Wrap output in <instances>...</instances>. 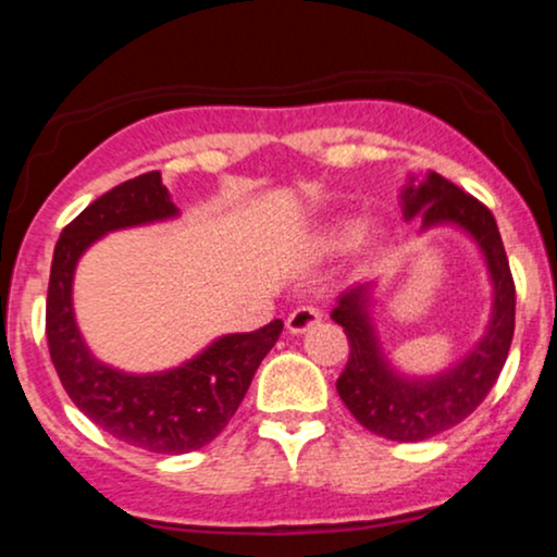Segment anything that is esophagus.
I'll list each match as a JSON object with an SVG mask.
<instances>
[{"mask_svg": "<svg viewBox=\"0 0 557 557\" xmlns=\"http://www.w3.org/2000/svg\"><path fill=\"white\" fill-rule=\"evenodd\" d=\"M319 322H322V311L314 309V306H298L296 311H290L285 327L290 335H304L306 330L317 327Z\"/></svg>", "mask_w": 557, "mask_h": 557, "instance_id": "esophagus-1", "label": "esophagus"}]
</instances>
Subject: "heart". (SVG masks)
Wrapping results in <instances>:
<instances>
[{"mask_svg":"<svg viewBox=\"0 0 557 557\" xmlns=\"http://www.w3.org/2000/svg\"><path fill=\"white\" fill-rule=\"evenodd\" d=\"M361 238H363L361 222L337 220L317 235V246L322 248L324 253H341V251H348V248H354Z\"/></svg>","mask_w":557,"mask_h":557,"instance_id":"obj_1","label":"heart"}]
</instances>
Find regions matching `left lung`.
<instances>
[{"instance_id": "1", "label": "left lung", "mask_w": 557, "mask_h": 557, "mask_svg": "<svg viewBox=\"0 0 557 557\" xmlns=\"http://www.w3.org/2000/svg\"><path fill=\"white\" fill-rule=\"evenodd\" d=\"M406 220L419 216L421 233L432 227H456L474 240L487 264L492 311L484 335L469 354L437 374L400 372L387 359L372 322L374 280L350 285L337 296L332 319L345 330L350 345L348 363L337 376V395L361 426L395 443H419L461 424L487 398L503 372L513 341L516 287L495 216L482 201L463 194L437 172L408 175L400 190Z\"/></svg>"}]
</instances>
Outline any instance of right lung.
<instances>
[{"instance_id":"right-lung-1","label":"right lung","mask_w":557,"mask_h":557,"mask_svg":"<svg viewBox=\"0 0 557 557\" xmlns=\"http://www.w3.org/2000/svg\"><path fill=\"white\" fill-rule=\"evenodd\" d=\"M181 216L159 172L133 177L88 203L54 246L47 296V341L70 400L112 437L151 453L181 456L203 447L227 426L283 322L257 332L220 335L194 359L164 372L133 374L110 367L83 341L73 309L75 267L96 240L114 230Z\"/></svg>"}]
</instances>
